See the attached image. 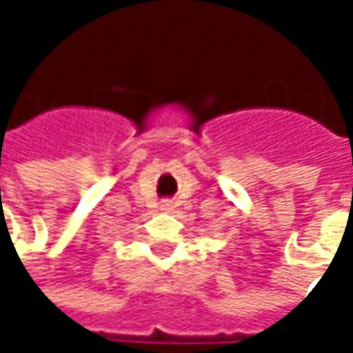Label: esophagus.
<instances>
[{
    "label": "esophagus",
    "instance_id": "34e87169",
    "mask_svg": "<svg viewBox=\"0 0 353 353\" xmlns=\"http://www.w3.org/2000/svg\"><path fill=\"white\" fill-rule=\"evenodd\" d=\"M161 210H164V212H170V210H172V202H170V200H164V202L161 204Z\"/></svg>",
    "mask_w": 353,
    "mask_h": 353
}]
</instances>
